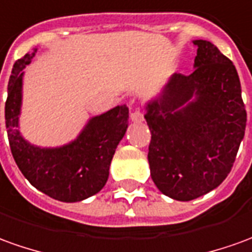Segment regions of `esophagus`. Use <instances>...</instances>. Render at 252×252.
Segmentation results:
<instances>
[{
  "mask_svg": "<svg viewBox=\"0 0 252 252\" xmlns=\"http://www.w3.org/2000/svg\"><path fill=\"white\" fill-rule=\"evenodd\" d=\"M130 119L133 121V122H143L144 121V114L140 111V109H134L131 114H130Z\"/></svg>",
  "mask_w": 252,
  "mask_h": 252,
  "instance_id": "esophagus-1",
  "label": "esophagus"
}]
</instances>
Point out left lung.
<instances>
[{"mask_svg":"<svg viewBox=\"0 0 252 252\" xmlns=\"http://www.w3.org/2000/svg\"><path fill=\"white\" fill-rule=\"evenodd\" d=\"M193 45L195 71L174 72L145 104L152 181L180 202L209 193L228 177L247 122L233 63L210 41Z\"/></svg>","mask_w":252,"mask_h":252,"instance_id":"left-lung-1","label":"left lung"}]
</instances>
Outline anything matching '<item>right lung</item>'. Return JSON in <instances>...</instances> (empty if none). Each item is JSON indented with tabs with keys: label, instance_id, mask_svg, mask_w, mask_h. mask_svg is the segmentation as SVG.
<instances>
[{
	"label": "right lung",
	"instance_id": "obj_1",
	"mask_svg": "<svg viewBox=\"0 0 252 252\" xmlns=\"http://www.w3.org/2000/svg\"><path fill=\"white\" fill-rule=\"evenodd\" d=\"M36 50L17 60L8 83L5 125L10 151L17 167L34 188L60 202H81L98 193L108 180L111 160L129 126V108L123 104L92 116L74 140L60 147L31 144L20 133V115L23 70Z\"/></svg>",
	"mask_w": 252,
	"mask_h": 252
}]
</instances>
